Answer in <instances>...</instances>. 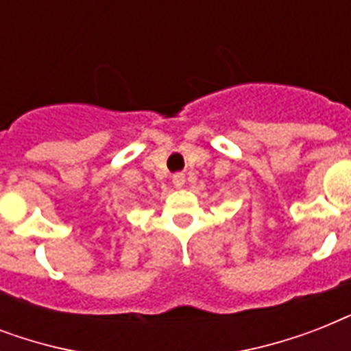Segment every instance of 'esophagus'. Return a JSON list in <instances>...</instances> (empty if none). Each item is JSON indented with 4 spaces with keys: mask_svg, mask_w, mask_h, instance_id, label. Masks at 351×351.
<instances>
[{
    "mask_svg": "<svg viewBox=\"0 0 351 351\" xmlns=\"http://www.w3.org/2000/svg\"><path fill=\"white\" fill-rule=\"evenodd\" d=\"M173 184H175L176 187H182L186 184V176L182 175V173H176V175H173Z\"/></svg>",
    "mask_w": 351,
    "mask_h": 351,
    "instance_id": "1",
    "label": "esophagus"
}]
</instances>
